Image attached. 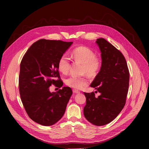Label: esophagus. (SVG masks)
Wrapping results in <instances>:
<instances>
[{"instance_id": "34e87169", "label": "esophagus", "mask_w": 149, "mask_h": 149, "mask_svg": "<svg viewBox=\"0 0 149 149\" xmlns=\"http://www.w3.org/2000/svg\"><path fill=\"white\" fill-rule=\"evenodd\" d=\"M72 91H73V93H75V94H78V93H80L78 90H75V89H74V90H72Z\"/></svg>"}]
</instances>
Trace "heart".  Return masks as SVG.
Returning a JSON list of instances; mask_svg holds the SVG:
<instances>
[{
    "label": "heart",
    "mask_w": 149,
    "mask_h": 149,
    "mask_svg": "<svg viewBox=\"0 0 149 149\" xmlns=\"http://www.w3.org/2000/svg\"><path fill=\"white\" fill-rule=\"evenodd\" d=\"M72 58L75 62L82 64V74H87L90 77H95L98 74L101 67V60L95 56V52L86 47H78L72 52ZM58 68L60 72L66 74L70 68V59L66 54L62 55L58 62ZM67 86L81 89L88 84L87 79L84 77L71 76L65 80Z\"/></svg>",
    "instance_id": "heart-1"
}]
</instances>
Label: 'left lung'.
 <instances>
[{
	"label": "left lung",
	"instance_id": "obj_1",
	"mask_svg": "<svg viewBox=\"0 0 149 149\" xmlns=\"http://www.w3.org/2000/svg\"><path fill=\"white\" fill-rule=\"evenodd\" d=\"M101 56V67L90 85L100 95L84 93L86 118L94 125L109 124L124 108L129 86V71L122 53L104 38L96 40Z\"/></svg>",
	"mask_w": 149,
	"mask_h": 149
}]
</instances>
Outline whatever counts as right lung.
I'll use <instances>...</instances> for the list:
<instances>
[{"mask_svg": "<svg viewBox=\"0 0 149 149\" xmlns=\"http://www.w3.org/2000/svg\"><path fill=\"white\" fill-rule=\"evenodd\" d=\"M72 43L40 39L30 47L20 62V98L29 117L40 125L50 126L58 122L64 114L72 94L68 87L56 92L49 91L52 84L59 88L63 86L58 62Z\"/></svg>", "mask_w": 149, "mask_h": 149, "instance_id": "obj_1", "label": "right lung"}]
</instances>
